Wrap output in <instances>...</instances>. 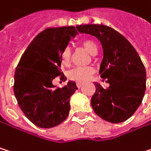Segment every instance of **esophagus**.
Returning <instances> with one entry per match:
<instances>
[{
    "mask_svg": "<svg viewBox=\"0 0 151 151\" xmlns=\"http://www.w3.org/2000/svg\"><path fill=\"white\" fill-rule=\"evenodd\" d=\"M82 85H83V82H77L76 83V86L80 88H81L82 87Z\"/></svg>",
    "mask_w": 151,
    "mask_h": 151,
    "instance_id": "1",
    "label": "esophagus"
}]
</instances>
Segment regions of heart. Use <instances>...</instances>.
Wrapping results in <instances>:
<instances>
[{"instance_id":"heart-1","label":"heart","mask_w":151,"mask_h":151,"mask_svg":"<svg viewBox=\"0 0 151 151\" xmlns=\"http://www.w3.org/2000/svg\"><path fill=\"white\" fill-rule=\"evenodd\" d=\"M81 45L92 55H95L98 52V46L96 43L91 39H84L81 41ZM61 63L63 65L67 66L70 61V47H65L61 52ZM94 73V69L92 67H75L68 72V78L71 81L78 82L88 81L91 75Z\"/></svg>"}]
</instances>
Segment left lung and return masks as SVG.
Returning <instances> with one entry per match:
<instances>
[{
	"label": "left lung",
	"instance_id": "1",
	"mask_svg": "<svg viewBox=\"0 0 151 151\" xmlns=\"http://www.w3.org/2000/svg\"><path fill=\"white\" fill-rule=\"evenodd\" d=\"M77 29L81 33L96 37L103 48L99 73L109 87L104 88L99 83H94L93 110L110 123L126 121L142 104L146 90V69L141 57L132 44L110 27L80 25Z\"/></svg>",
	"mask_w": 151,
	"mask_h": 151
}]
</instances>
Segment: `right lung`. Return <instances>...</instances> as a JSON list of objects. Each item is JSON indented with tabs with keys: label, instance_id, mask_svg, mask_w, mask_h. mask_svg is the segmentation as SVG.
I'll return each mask as SVG.
<instances>
[{
	"label": "right lung",
	"instance_id": "right-lung-1",
	"mask_svg": "<svg viewBox=\"0 0 151 151\" xmlns=\"http://www.w3.org/2000/svg\"><path fill=\"white\" fill-rule=\"evenodd\" d=\"M77 33L73 26L43 30L28 45L17 65L14 95L27 119L40 128L55 127L69 114L70 99L78 89L76 83L69 81L63 88H56L52 80L64 77L60 70L61 52Z\"/></svg>",
	"mask_w": 151,
	"mask_h": 151
}]
</instances>
